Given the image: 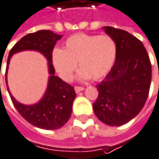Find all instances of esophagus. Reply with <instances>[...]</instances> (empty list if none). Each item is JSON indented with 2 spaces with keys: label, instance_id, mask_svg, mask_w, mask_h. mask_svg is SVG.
Masks as SVG:
<instances>
[{
  "label": "esophagus",
  "instance_id": "obj_1",
  "mask_svg": "<svg viewBox=\"0 0 159 159\" xmlns=\"http://www.w3.org/2000/svg\"><path fill=\"white\" fill-rule=\"evenodd\" d=\"M83 90H84V87H82V86H75V92L77 93L81 92V91H83Z\"/></svg>",
  "mask_w": 159,
  "mask_h": 159
}]
</instances>
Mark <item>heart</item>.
Here are the masks:
<instances>
[{
  "instance_id": "obj_1",
  "label": "heart",
  "mask_w": 159,
  "mask_h": 159,
  "mask_svg": "<svg viewBox=\"0 0 159 159\" xmlns=\"http://www.w3.org/2000/svg\"><path fill=\"white\" fill-rule=\"evenodd\" d=\"M118 46L109 35L77 33L67 38L64 49L55 48L52 53L53 66L59 76L70 81L79 66V78L99 80L106 77L115 65Z\"/></svg>"
}]
</instances>
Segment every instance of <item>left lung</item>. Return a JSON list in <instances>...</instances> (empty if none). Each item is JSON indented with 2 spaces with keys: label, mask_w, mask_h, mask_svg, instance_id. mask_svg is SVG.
<instances>
[{
  "label": "left lung",
  "mask_w": 159,
  "mask_h": 159,
  "mask_svg": "<svg viewBox=\"0 0 159 159\" xmlns=\"http://www.w3.org/2000/svg\"><path fill=\"white\" fill-rule=\"evenodd\" d=\"M117 43L118 55L112 69L96 87L93 105L95 116L109 126H120L143 109L152 79L149 55L143 42L126 30L104 27Z\"/></svg>",
  "instance_id": "obj_1"
}]
</instances>
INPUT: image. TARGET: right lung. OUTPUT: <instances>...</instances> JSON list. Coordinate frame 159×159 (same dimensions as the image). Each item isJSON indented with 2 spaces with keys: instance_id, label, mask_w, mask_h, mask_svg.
Wrapping results in <instances>:
<instances>
[{
  "instance_id": "add662e5",
  "label": "right lung",
  "mask_w": 159,
  "mask_h": 159,
  "mask_svg": "<svg viewBox=\"0 0 159 159\" xmlns=\"http://www.w3.org/2000/svg\"><path fill=\"white\" fill-rule=\"evenodd\" d=\"M61 38V35L46 30L30 33L14 45L7 59L6 72L11 56L20 51H39L48 59L49 73L51 76L49 78L47 91L38 104L33 106L22 105L18 103L8 91L11 100L18 113L33 126L44 129H57L68 121L72 112L73 101L76 97L74 88L57 76H54L55 71L52 66V53L56 41ZM5 81L7 82L6 73Z\"/></svg>"
}]
</instances>
